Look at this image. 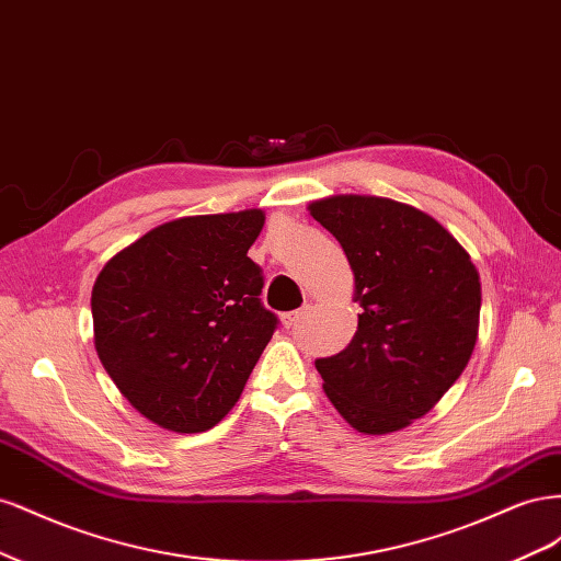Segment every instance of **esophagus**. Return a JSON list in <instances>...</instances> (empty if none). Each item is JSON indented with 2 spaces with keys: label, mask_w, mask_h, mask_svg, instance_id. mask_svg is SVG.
<instances>
[{
  "label": "esophagus",
  "mask_w": 561,
  "mask_h": 561,
  "mask_svg": "<svg viewBox=\"0 0 561 561\" xmlns=\"http://www.w3.org/2000/svg\"><path fill=\"white\" fill-rule=\"evenodd\" d=\"M309 309L311 307H304V309H299V311H293V313H287V316H283V322H285V328H295L297 322H301L304 320V316L309 313Z\"/></svg>",
  "instance_id": "34e87169"
}]
</instances>
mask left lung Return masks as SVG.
I'll return each mask as SVG.
<instances>
[{
	"label": "left lung",
	"instance_id": "obj_1",
	"mask_svg": "<svg viewBox=\"0 0 561 561\" xmlns=\"http://www.w3.org/2000/svg\"><path fill=\"white\" fill-rule=\"evenodd\" d=\"M309 210L344 248L363 307L351 344L316 360L322 388L358 433H396L428 414L466 369L480 274L437 219L407 203L342 194Z\"/></svg>",
	"mask_w": 561,
	"mask_h": 561
}]
</instances>
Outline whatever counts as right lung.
<instances>
[{
  "label": "right lung",
  "instance_id": "1",
  "mask_svg": "<svg viewBox=\"0 0 561 561\" xmlns=\"http://www.w3.org/2000/svg\"><path fill=\"white\" fill-rule=\"evenodd\" d=\"M262 227L257 208L180 217L116 252L98 274V358L157 426L203 433L239 402L278 325L262 307V268L248 257Z\"/></svg>",
  "mask_w": 561,
  "mask_h": 561
}]
</instances>
